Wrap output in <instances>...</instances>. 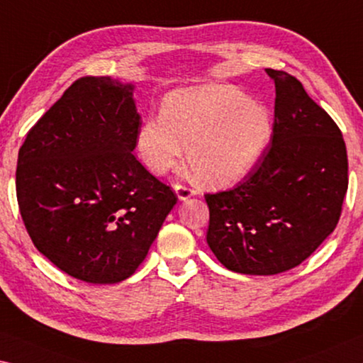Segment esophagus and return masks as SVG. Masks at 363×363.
<instances>
[{
    "instance_id": "obj_1",
    "label": "esophagus",
    "mask_w": 363,
    "mask_h": 363,
    "mask_svg": "<svg viewBox=\"0 0 363 363\" xmlns=\"http://www.w3.org/2000/svg\"><path fill=\"white\" fill-rule=\"evenodd\" d=\"M174 191H176L177 199H179V200H187V199H191V197H194V195H195L194 189L187 187V186H182V184H176Z\"/></svg>"
}]
</instances>
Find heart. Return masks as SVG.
I'll return each instance as SVG.
<instances>
[{
	"label": "heart",
	"instance_id": "heart-1",
	"mask_svg": "<svg viewBox=\"0 0 363 363\" xmlns=\"http://www.w3.org/2000/svg\"><path fill=\"white\" fill-rule=\"evenodd\" d=\"M273 135L272 114L231 85L172 91L161 116L147 119L137 152L155 174L174 168L187 150L194 176L208 186H231L249 174Z\"/></svg>",
	"mask_w": 363,
	"mask_h": 363
}]
</instances>
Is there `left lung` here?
I'll return each mask as SVG.
<instances>
[{
	"instance_id": "8db88e82",
	"label": "left lung",
	"mask_w": 363,
	"mask_h": 363,
	"mask_svg": "<svg viewBox=\"0 0 363 363\" xmlns=\"http://www.w3.org/2000/svg\"><path fill=\"white\" fill-rule=\"evenodd\" d=\"M276 89L273 135L244 182L205 194L213 254L244 274L301 264L335 231L347 192L341 129L294 76L267 69Z\"/></svg>"
}]
</instances>
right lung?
<instances>
[{
  "mask_svg": "<svg viewBox=\"0 0 363 363\" xmlns=\"http://www.w3.org/2000/svg\"><path fill=\"white\" fill-rule=\"evenodd\" d=\"M134 87L80 77L27 132L16 194L40 254L72 278L114 284L135 273L177 197L135 155Z\"/></svg>",
  "mask_w": 363,
  "mask_h": 363,
  "instance_id": "add662e5",
  "label": "right lung"
}]
</instances>
